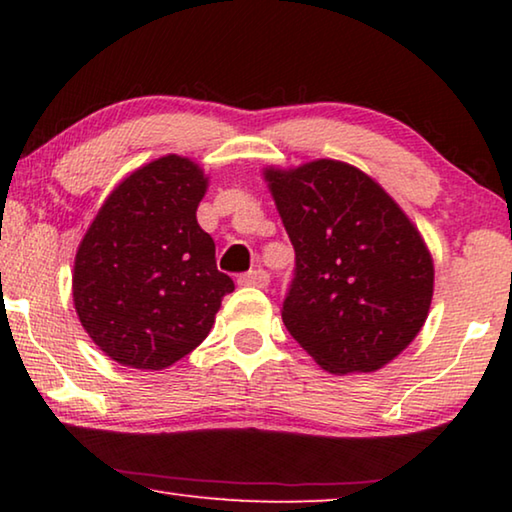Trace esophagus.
Listing matches in <instances>:
<instances>
[{
    "label": "esophagus",
    "instance_id": "obj_1",
    "mask_svg": "<svg viewBox=\"0 0 512 512\" xmlns=\"http://www.w3.org/2000/svg\"><path fill=\"white\" fill-rule=\"evenodd\" d=\"M268 280H271V275H268L264 268H255V271H248L239 277V284H244V287H257V289H264L268 287Z\"/></svg>",
    "mask_w": 512,
    "mask_h": 512
}]
</instances>
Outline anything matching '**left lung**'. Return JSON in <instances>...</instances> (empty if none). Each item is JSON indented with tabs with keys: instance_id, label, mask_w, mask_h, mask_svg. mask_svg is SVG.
<instances>
[{
	"instance_id": "8db88e82",
	"label": "left lung",
	"mask_w": 512,
	"mask_h": 512,
	"mask_svg": "<svg viewBox=\"0 0 512 512\" xmlns=\"http://www.w3.org/2000/svg\"><path fill=\"white\" fill-rule=\"evenodd\" d=\"M264 178L296 250L289 334L334 375L386 366L429 314L433 259L418 228L352 164L314 160Z\"/></svg>"
}]
</instances>
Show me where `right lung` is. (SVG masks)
Listing matches in <instances>:
<instances>
[{
  "mask_svg": "<svg viewBox=\"0 0 512 512\" xmlns=\"http://www.w3.org/2000/svg\"><path fill=\"white\" fill-rule=\"evenodd\" d=\"M207 178L189 158L164 155L115 187L74 259V307L112 361L162 370L203 343L232 277L216 268L214 239L196 210Z\"/></svg>",
  "mask_w": 512,
  "mask_h": 512,
  "instance_id": "right-lung-1",
  "label": "right lung"
}]
</instances>
